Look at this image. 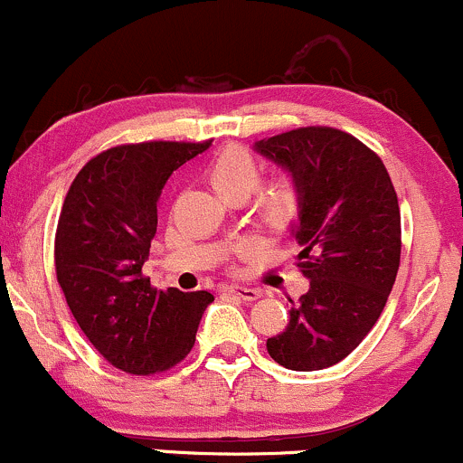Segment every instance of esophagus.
<instances>
[{
    "label": "esophagus",
    "instance_id": "34e87169",
    "mask_svg": "<svg viewBox=\"0 0 463 463\" xmlns=\"http://www.w3.org/2000/svg\"><path fill=\"white\" fill-rule=\"evenodd\" d=\"M228 291L243 302H254L257 298H261V294H263L259 287H243V285H231L228 287Z\"/></svg>",
    "mask_w": 463,
    "mask_h": 463
}]
</instances>
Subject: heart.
I'll use <instances>...</instances> for the list:
<instances>
[{"instance_id":"1","label":"heart","mask_w":463,"mask_h":463,"mask_svg":"<svg viewBox=\"0 0 463 463\" xmlns=\"http://www.w3.org/2000/svg\"><path fill=\"white\" fill-rule=\"evenodd\" d=\"M204 176L222 200H246L261 180V165L246 147L228 146L211 158ZM300 206V187L291 176L269 180L257 195V213L272 231H285L287 226L294 224Z\"/></svg>"}]
</instances>
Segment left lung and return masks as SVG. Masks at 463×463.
I'll list each match as a JSON object with an SVG mask.
<instances>
[{"label":"left lung","instance_id":"8db88e82","mask_svg":"<svg viewBox=\"0 0 463 463\" xmlns=\"http://www.w3.org/2000/svg\"><path fill=\"white\" fill-rule=\"evenodd\" d=\"M298 183L291 235L309 291L289 324L268 339L287 370L331 368L346 359L383 311L401 265V209L383 161L348 132L307 126L254 143Z\"/></svg>","mask_w":463,"mask_h":463}]
</instances>
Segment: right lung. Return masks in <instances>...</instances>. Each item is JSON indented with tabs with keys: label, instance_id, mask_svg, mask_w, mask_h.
Segmentation results:
<instances>
[{
	"label": "right lung",
	"instance_id": "obj_1",
	"mask_svg": "<svg viewBox=\"0 0 463 463\" xmlns=\"http://www.w3.org/2000/svg\"><path fill=\"white\" fill-rule=\"evenodd\" d=\"M211 141H146L110 147L84 165L58 217L56 279L78 326L128 374L180 364L195 344L209 291L154 289L141 268L156 235V202L180 165Z\"/></svg>",
	"mask_w": 463,
	"mask_h": 463
}]
</instances>
